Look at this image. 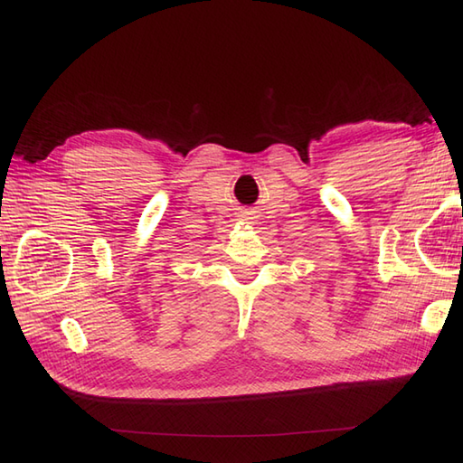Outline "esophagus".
Instances as JSON below:
<instances>
[{
    "label": "esophagus",
    "instance_id": "esophagus-1",
    "mask_svg": "<svg viewBox=\"0 0 463 463\" xmlns=\"http://www.w3.org/2000/svg\"><path fill=\"white\" fill-rule=\"evenodd\" d=\"M241 217H242L244 221H248V219H254V217H252V211H244V213H241Z\"/></svg>",
    "mask_w": 463,
    "mask_h": 463
}]
</instances>
